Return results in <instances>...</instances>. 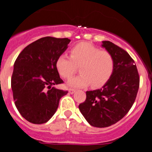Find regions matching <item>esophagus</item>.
Returning a JSON list of instances; mask_svg holds the SVG:
<instances>
[{
    "label": "esophagus",
    "mask_w": 152,
    "mask_h": 152,
    "mask_svg": "<svg viewBox=\"0 0 152 152\" xmlns=\"http://www.w3.org/2000/svg\"><path fill=\"white\" fill-rule=\"evenodd\" d=\"M69 94H73L74 93L76 92V90H74V89H69Z\"/></svg>",
    "instance_id": "esophagus-1"
}]
</instances>
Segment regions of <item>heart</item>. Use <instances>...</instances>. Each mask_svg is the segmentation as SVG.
I'll return each instance as SVG.
<instances>
[{
  "label": "heart",
  "mask_w": 152,
  "mask_h": 152,
  "mask_svg": "<svg viewBox=\"0 0 152 152\" xmlns=\"http://www.w3.org/2000/svg\"><path fill=\"white\" fill-rule=\"evenodd\" d=\"M70 56L60 55L56 62L57 72L64 79L70 78L76 67L80 66V75L69 80V87H85L90 83L94 87H100L110 80L114 70L113 56L89 42H80L72 47Z\"/></svg>",
  "instance_id": "1"
}]
</instances>
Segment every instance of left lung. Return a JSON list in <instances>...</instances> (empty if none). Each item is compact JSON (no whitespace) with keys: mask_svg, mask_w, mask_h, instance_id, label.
<instances>
[{"mask_svg":"<svg viewBox=\"0 0 152 152\" xmlns=\"http://www.w3.org/2000/svg\"><path fill=\"white\" fill-rule=\"evenodd\" d=\"M102 47L115 61L111 77L98 90L86 91V100L79 109L91 126L107 127L121 120L129 111L137 96L139 75L134 61L130 55L109 41Z\"/></svg>","mask_w":152,"mask_h":152,"instance_id":"8db88e82","label":"left lung"}]
</instances>
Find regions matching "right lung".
I'll list each match as a JSON object with an SVG mask.
<instances>
[{
	"label": "right lung",
	"instance_id": "obj_1",
	"mask_svg": "<svg viewBox=\"0 0 152 152\" xmlns=\"http://www.w3.org/2000/svg\"><path fill=\"white\" fill-rule=\"evenodd\" d=\"M69 42L67 38L44 37L25 47L15 61L13 98L19 113L30 123H46L56 112L61 97L68 93L53 86L63 83L56 62Z\"/></svg>",
	"mask_w": 152,
	"mask_h": 152
}]
</instances>
